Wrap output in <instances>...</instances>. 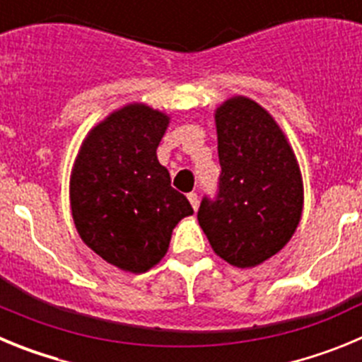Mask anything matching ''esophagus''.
Wrapping results in <instances>:
<instances>
[{
    "mask_svg": "<svg viewBox=\"0 0 362 362\" xmlns=\"http://www.w3.org/2000/svg\"><path fill=\"white\" fill-rule=\"evenodd\" d=\"M187 197H188V201H190L192 209L197 210V206H199V199H197V194H196V192H190V194H188Z\"/></svg>",
    "mask_w": 362,
    "mask_h": 362,
    "instance_id": "1",
    "label": "esophagus"
}]
</instances>
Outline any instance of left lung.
I'll return each instance as SVG.
<instances>
[{
	"label": "left lung",
	"instance_id": "obj_1",
	"mask_svg": "<svg viewBox=\"0 0 362 362\" xmlns=\"http://www.w3.org/2000/svg\"><path fill=\"white\" fill-rule=\"evenodd\" d=\"M216 127L217 196L203 197L197 221L221 259L238 268L257 267L276 255L299 225V165L276 119L245 95L217 108Z\"/></svg>",
	"mask_w": 362,
	"mask_h": 362
}]
</instances>
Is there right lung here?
<instances>
[{
	"label": "right lung",
	"instance_id": "obj_1",
	"mask_svg": "<svg viewBox=\"0 0 362 362\" xmlns=\"http://www.w3.org/2000/svg\"><path fill=\"white\" fill-rule=\"evenodd\" d=\"M170 117L143 103L112 112L85 137L70 175L79 238L107 263L143 274L165 257L172 230L194 209L158 161Z\"/></svg>",
	"mask_w": 362,
	"mask_h": 362
}]
</instances>
